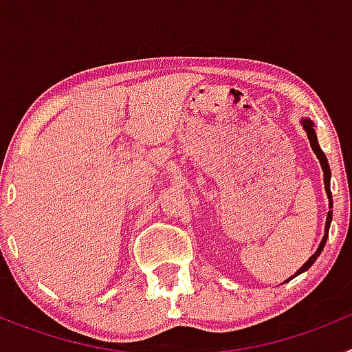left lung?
<instances>
[{"instance_id": "8db88e82", "label": "left lung", "mask_w": 352, "mask_h": 352, "mask_svg": "<svg viewBox=\"0 0 352 352\" xmlns=\"http://www.w3.org/2000/svg\"><path fill=\"white\" fill-rule=\"evenodd\" d=\"M303 129L307 130V135H309V141H310V146H312V149H314V153L317 155V158H319V162H321V167H322V170H324L326 194H328V197L331 199V192H329V178H331V170H329L328 160H326V155L322 153V149L319 148V142H317V135H316V130H314V123H312V121L303 120ZM329 204H331V203H329ZM331 214H333V211H329L328 219H326V234H324V238H322L321 245H319V248H317L316 254H314V256L310 257V259L307 261V263H305L300 270H298L296 275H300V273L307 272V270H309L310 266H312V264H314V261H316L317 257H319V254H321V252H322V248H324L326 238H328V231H329V222H331Z\"/></svg>"}]
</instances>
